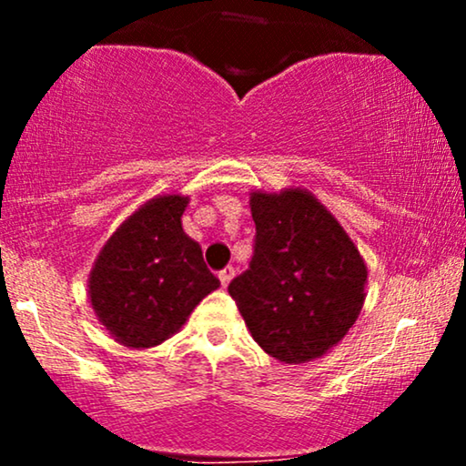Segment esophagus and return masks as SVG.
Masks as SVG:
<instances>
[{
    "instance_id": "34e87169",
    "label": "esophagus",
    "mask_w": 466,
    "mask_h": 466,
    "mask_svg": "<svg viewBox=\"0 0 466 466\" xmlns=\"http://www.w3.org/2000/svg\"><path fill=\"white\" fill-rule=\"evenodd\" d=\"M234 274H237V269H234V267H226V269H223L221 274H218V280H221V285L228 287L229 282H232Z\"/></svg>"
}]
</instances>
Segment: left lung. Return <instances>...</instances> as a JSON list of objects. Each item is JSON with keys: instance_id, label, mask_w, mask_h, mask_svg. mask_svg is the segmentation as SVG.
<instances>
[{"instance_id": "1", "label": "left lung", "mask_w": 466, "mask_h": 466, "mask_svg": "<svg viewBox=\"0 0 466 466\" xmlns=\"http://www.w3.org/2000/svg\"><path fill=\"white\" fill-rule=\"evenodd\" d=\"M256 223L249 269L229 282L251 337L282 363L324 357L366 300L368 267L341 223L313 192L251 190Z\"/></svg>"}]
</instances>
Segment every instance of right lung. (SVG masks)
I'll use <instances>...</instances> for the list:
<instances>
[{"mask_svg": "<svg viewBox=\"0 0 466 466\" xmlns=\"http://www.w3.org/2000/svg\"><path fill=\"white\" fill-rule=\"evenodd\" d=\"M190 197L157 195L106 238L87 280V298L117 344L153 349L170 339L208 293L221 287L201 245L181 228Z\"/></svg>", "mask_w": 466, "mask_h": 466, "instance_id": "obj_1", "label": "right lung"}]
</instances>
